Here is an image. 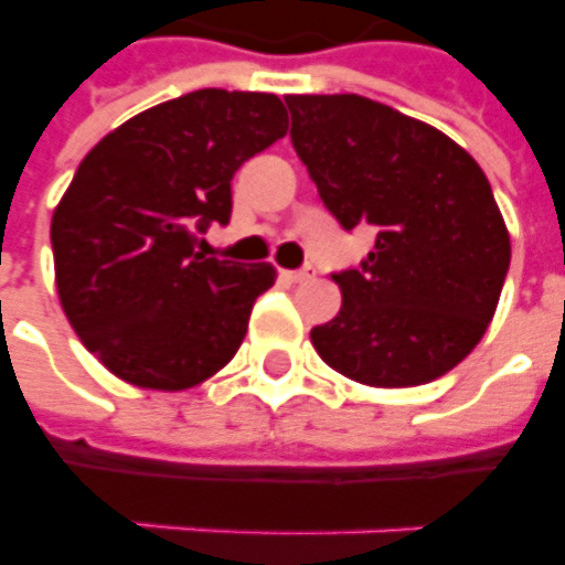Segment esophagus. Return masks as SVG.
Masks as SVG:
<instances>
[{"label":"esophagus","mask_w":565,"mask_h":565,"mask_svg":"<svg viewBox=\"0 0 565 565\" xmlns=\"http://www.w3.org/2000/svg\"><path fill=\"white\" fill-rule=\"evenodd\" d=\"M282 276H286L289 282H307V279H313L310 267H301V270H282Z\"/></svg>","instance_id":"1"}]
</instances>
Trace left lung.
Returning <instances> with one entry per match:
<instances>
[{"label":"left lung","mask_w":565,"mask_h":565,"mask_svg":"<svg viewBox=\"0 0 565 565\" xmlns=\"http://www.w3.org/2000/svg\"><path fill=\"white\" fill-rule=\"evenodd\" d=\"M291 146L347 231L374 249L334 274L340 313L310 331L316 353L365 386H419L466 359L495 313L511 239L493 188L431 124L359 94H295Z\"/></svg>","instance_id":"obj_1"}]
</instances>
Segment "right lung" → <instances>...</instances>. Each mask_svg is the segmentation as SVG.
<instances>
[{"label": "right lung", "mask_w": 565, "mask_h": 565, "mask_svg": "<svg viewBox=\"0 0 565 565\" xmlns=\"http://www.w3.org/2000/svg\"><path fill=\"white\" fill-rule=\"evenodd\" d=\"M289 130L276 94L203 87L139 111L78 163L51 218L63 313L115 377L198 386L234 359L270 264L198 252L231 218V179Z\"/></svg>", "instance_id": "right-lung-1"}]
</instances>
